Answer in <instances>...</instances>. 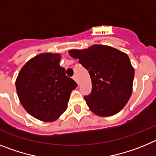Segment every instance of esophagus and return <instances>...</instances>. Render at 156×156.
Wrapping results in <instances>:
<instances>
[{
	"label": "esophagus",
	"mask_w": 156,
	"mask_h": 156,
	"mask_svg": "<svg viewBox=\"0 0 156 156\" xmlns=\"http://www.w3.org/2000/svg\"><path fill=\"white\" fill-rule=\"evenodd\" d=\"M73 79L75 80V81H76L77 83L78 84V79H77V76H76V75H74V76H73Z\"/></svg>",
	"instance_id": "1"
}]
</instances>
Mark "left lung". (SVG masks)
Segmentation results:
<instances>
[{"label":"left lung","instance_id":"left-lung-1","mask_svg":"<svg viewBox=\"0 0 156 156\" xmlns=\"http://www.w3.org/2000/svg\"><path fill=\"white\" fill-rule=\"evenodd\" d=\"M69 54L78 59L91 77L92 92L84 96L89 109L101 116L120 112L132 93L134 70L128 56L104 45L71 50Z\"/></svg>","mask_w":156,"mask_h":156}]
</instances>
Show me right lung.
Returning a JSON list of instances; mask_svg holds the SVG:
<instances>
[{"label": "right lung", "instance_id": "obj_1", "mask_svg": "<svg viewBox=\"0 0 156 156\" xmlns=\"http://www.w3.org/2000/svg\"><path fill=\"white\" fill-rule=\"evenodd\" d=\"M61 54H41L29 60L17 77L15 86L22 106L30 115L45 122L54 121L67 108L77 87L60 66Z\"/></svg>", "mask_w": 156, "mask_h": 156}]
</instances>
